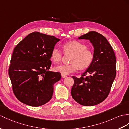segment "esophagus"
Returning a JSON list of instances; mask_svg holds the SVG:
<instances>
[{
	"label": "esophagus",
	"mask_w": 129,
	"mask_h": 129,
	"mask_svg": "<svg viewBox=\"0 0 129 129\" xmlns=\"http://www.w3.org/2000/svg\"><path fill=\"white\" fill-rule=\"evenodd\" d=\"M61 76H62V78H66V77H67V75H64V74H61Z\"/></svg>",
	"instance_id": "esophagus-1"
}]
</instances>
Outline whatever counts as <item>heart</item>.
<instances>
[{"label":"heart","instance_id":"heart-1","mask_svg":"<svg viewBox=\"0 0 129 129\" xmlns=\"http://www.w3.org/2000/svg\"><path fill=\"white\" fill-rule=\"evenodd\" d=\"M62 49L65 54H72L69 64H61L54 67V70L62 74H68L77 70H85L92 64L94 54L91 50L87 48L85 44L76 40H69L63 44ZM63 55L56 48L52 50L50 58L54 63L62 61Z\"/></svg>","mask_w":129,"mask_h":129}]
</instances>
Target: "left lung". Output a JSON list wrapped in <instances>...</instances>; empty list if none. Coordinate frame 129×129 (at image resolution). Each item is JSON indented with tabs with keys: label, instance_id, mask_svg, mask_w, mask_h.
I'll return each instance as SVG.
<instances>
[{
	"label": "left lung",
	"instance_id": "8db88e82",
	"mask_svg": "<svg viewBox=\"0 0 129 129\" xmlns=\"http://www.w3.org/2000/svg\"><path fill=\"white\" fill-rule=\"evenodd\" d=\"M90 40L94 47L92 64L78 78L72 76L71 95L79 104L91 106L107 97L116 76V57L112 46L100 33L91 31L78 38Z\"/></svg>",
	"mask_w": 129,
	"mask_h": 129
}]
</instances>
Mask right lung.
I'll use <instances>...</instances> for the list:
<instances>
[{"label": "right lung", "mask_w": 129, "mask_h": 129, "mask_svg": "<svg viewBox=\"0 0 129 129\" xmlns=\"http://www.w3.org/2000/svg\"><path fill=\"white\" fill-rule=\"evenodd\" d=\"M59 40L34 32L15 46L8 72L13 92L21 102L38 107L51 100L53 85L61 79V74L48 71L50 55Z\"/></svg>", "instance_id": "1"}]
</instances>
